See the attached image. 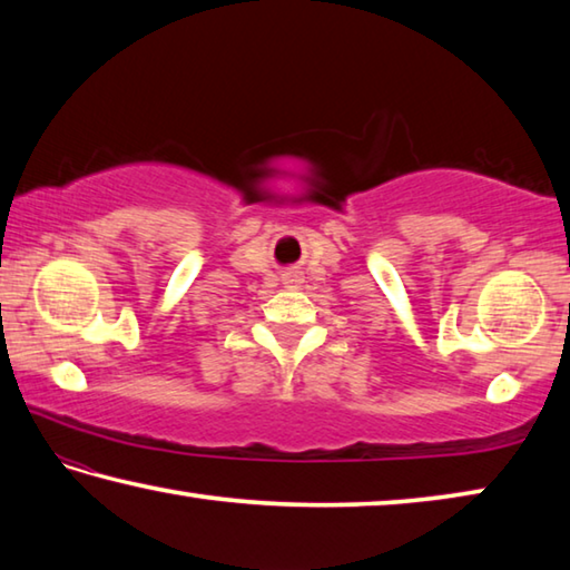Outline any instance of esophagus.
<instances>
[{"label":"esophagus","mask_w":570,"mask_h":570,"mask_svg":"<svg viewBox=\"0 0 570 570\" xmlns=\"http://www.w3.org/2000/svg\"><path fill=\"white\" fill-rule=\"evenodd\" d=\"M284 284H286V286H298V284H302V274H298V272L284 274Z\"/></svg>","instance_id":"1"}]
</instances>
